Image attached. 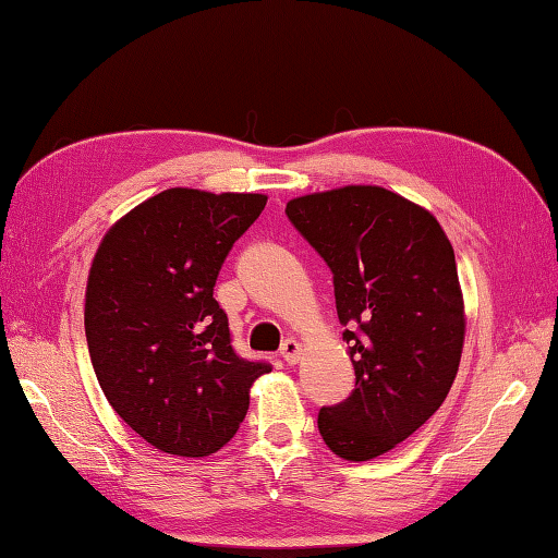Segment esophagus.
<instances>
[{
  "instance_id": "1",
  "label": "esophagus",
  "mask_w": 558,
  "mask_h": 558,
  "mask_svg": "<svg viewBox=\"0 0 558 558\" xmlns=\"http://www.w3.org/2000/svg\"><path fill=\"white\" fill-rule=\"evenodd\" d=\"M279 354L283 356V362L287 364H296L301 360V344L296 340H283Z\"/></svg>"
}]
</instances>
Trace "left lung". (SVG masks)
I'll return each mask as SVG.
<instances>
[{
	"mask_svg": "<svg viewBox=\"0 0 558 558\" xmlns=\"http://www.w3.org/2000/svg\"><path fill=\"white\" fill-rule=\"evenodd\" d=\"M287 216L332 271L354 391L325 405L318 429L335 454L391 451L445 403L464 347L457 259L437 218L384 186L291 198Z\"/></svg>",
	"mask_w": 558,
	"mask_h": 558,
	"instance_id": "obj_1",
	"label": "left lung"
}]
</instances>
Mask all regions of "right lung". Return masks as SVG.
Returning <instances> with one entry per match:
<instances>
[{
    "label": "right lung",
    "instance_id": "obj_1",
    "mask_svg": "<svg viewBox=\"0 0 558 558\" xmlns=\"http://www.w3.org/2000/svg\"><path fill=\"white\" fill-rule=\"evenodd\" d=\"M265 194L165 189L113 223L94 255L84 332L107 401L155 449L208 457L228 445L267 362L238 356L214 299L230 247Z\"/></svg>",
    "mask_w": 558,
    "mask_h": 558
}]
</instances>
